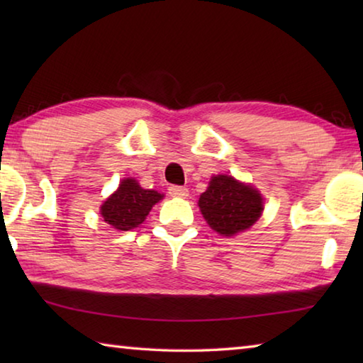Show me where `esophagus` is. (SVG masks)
I'll list each match as a JSON object with an SVG mask.
<instances>
[{
    "label": "esophagus",
    "instance_id": "obj_1",
    "mask_svg": "<svg viewBox=\"0 0 363 363\" xmlns=\"http://www.w3.org/2000/svg\"><path fill=\"white\" fill-rule=\"evenodd\" d=\"M168 194L171 196H176V199H186V196L189 195V190L182 186H171L168 189Z\"/></svg>",
    "mask_w": 363,
    "mask_h": 363
}]
</instances>
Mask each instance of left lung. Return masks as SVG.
I'll list each match as a JSON object with an SVG mask.
<instances>
[{
    "mask_svg": "<svg viewBox=\"0 0 363 363\" xmlns=\"http://www.w3.org/2000/svg\"><path fill=\"white\" fill-rule=\"evenodd\" d=\"M200 211L213 230L232 237L250 229L264 210L262 195L253 186L227 174L213 176L206 192L200 195Z\"/></svg>",
    "mask_w": 363,
    "mask_h": 363,
    "instance_id": "8db88e82",
    "label": "left lung"
}]
</instances>
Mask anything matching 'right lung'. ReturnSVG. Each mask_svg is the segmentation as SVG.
<instances>
[{"instance_id":"obj_1","label":"right lung","mask_w":363,"mask_h":363,"mask_svg":"<svg viewBox=\"0 0 363 363\" xmlns=\"http://www.w3.org/2000/svg\"><path fill=\"white\" fill-rule=\"evenodd\" d=\"M163 199L157 190L143 189L133 177L120 182L118 189L101 205L104 220L116 230H131L144 223L152 206Z\"/></svg>"}]
</instances>
